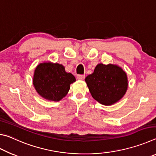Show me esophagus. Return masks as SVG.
<instances>
[{"label": "esophagus", "mask_w": 156, "mask_h": 156, "mask_svg": "<svg viewBox=\"0 0 156 156\" xmlns=\"http://www.w3.org/2000/svg\"><path fill=\"white\" fill-rule=\"evenodd\" d=\"M84 78H85V75H78L77 76V79L78 80H84Z\"/></svg>", "instance_id": "34e87169"}]
</instances>
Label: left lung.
Listing matches in <instances>:
<instances>
[{
	"label": "left lung",
	"instance_id": "1",
	"mask_svg": "<svg viewBox=\"0 0 156 156\" xmlns=\"http://www.w3.org/2000/svg\"><path fill=\"white\" fill-rule=\"evenodd\" d=\"M92 97L99 103L109 106L122 98L128 87L126 73L116 65H97L94 73L85 78Z\"/></svg>",
	"mask_w": 156,
	"mask_h": 156
}]
</instances>
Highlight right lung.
Wrapping results in <instances>:
<instances>
[{
  "label": "right lung",
  "mask_w": 156,
  "mask_h": 156,
  "mask_svg": "<svg viewBox=\"0 0 156 156\" xmlns=\"http://www.w3.org/2000/svg\"><path fill=\"white\" fill-rule=\"evenodd\" d=\"M76 81L74 76L65 72L58 63H40L34 71L33 84L38 94L43 98L58 102L67 94L70 84Z\"/></svg>",
  "instance_id": "add662e5"
}]
</instances>
